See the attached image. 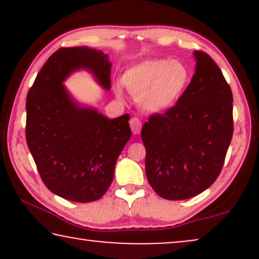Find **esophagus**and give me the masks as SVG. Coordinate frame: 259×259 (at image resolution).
<instances>
[{
    "label": "esophagus",
    "mask_w": 259,
    "mask_h": 259,
    "mask_svg": "<svg viewBox=\"0 0 259 259\" xmlns=\"http://www.w3.org/2000/svg\"><path fill=\"white\" fill-rule=\"evenodd\" d=\"M130 126H131V130H132V132L134 134H139L140 133L141 121H140L139 118H137V116H133V118H131Z\"/></svg>",
    "instance_id": "esophagus-1"
}]
</instances>
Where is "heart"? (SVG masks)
<instances>
[{"label": "heart", "instance_id": "b5f03b06", "mask_svg": "<svg viewBox=\"0 0 259 259\" xmlns=\"http://www.w3.org/2000/svg\"><path fill=\"white\" fill-rule=\"evenodd\" d=\"M190 70L178 60H147L132 67L123 75V83L141 106L151 112L167 109L186 90Z\"/></svg>", "mask_w": 259, "mask_h": 259}]
</instances>
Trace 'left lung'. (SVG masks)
Returning a JSON list of instances; mask_svg holds the SVG:
<instances>
[{
  "mask_svg": "<svg viewBox=\"0 0 259 259\" xmlns=\"http://www.w3.org/2000/svg\"><path fill=\"white\" fill-rule=\"evenodd\" d=\"M194 56L196 73L177 104L141 130L147 180L168 200L189 199L215 182L233 134L231 88L210 55Z\"/></svg>",
  "mask_w": 259,
  "mask_h": 259,
  "instance_id": "8db88e82",
  "label": "left lung"
}]
</instances>
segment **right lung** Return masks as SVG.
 I'll return each instance as SVG.
<instances>
[{
    "label": "right lung",
    "mask_w": 259,
    "mask_h": 259,
    "mask_svg": "<svg viewBox=\"0 0 259 259\" xmlns=\"http://www.w3.org/2000/svg\"><path fill=\"white\" fill-rule=\"evenodd\" d=\"M79 68L92 70L106 90L111 88L107 55L87 47L58 49L27 94L26 140L48 190L90 203L111 185L116 159L131 138L130 114L107 119L74 104L62 81Z\"/></svg>",
    "instance_id": "right-lung-1"
}]
</instances>
